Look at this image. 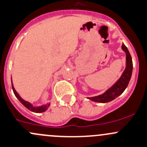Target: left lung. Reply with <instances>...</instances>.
I'll use <instances>...</instances> for the list:
<instances>
[{
	"label": "left lung",
	"instance_id": "1",
	"mask_svg": "<svg viewBox=\"0 0 147 147\" xmlns=\"http://www.w3.org/2000/svg\"><path fill=\"white\" fill-rule=\"evenodd\" d=\"M122 49L126 53V68L123 72L122 76L118 80V82L111 86L110 89H108L105 93L97 96L89 97L88 98L89 99L95 102H99V103H107L115 99L116 97L123 93L127 88L132 76L133 65H132V57H131L130 53L124 44L122 45Z\"/></svg>",
	"mask_w": 147,
	"mask_h": 147
}]
</instances>
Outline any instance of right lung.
<instances>
[{"label":"right lung","mask_w":147,"mask_h":147,"mask_svg":"<svg viewBox=\"0 0 147 147\" xmlns=\"http://www.w3.org/2000/svg\"><path fill=\"white\" fill-rule=\"evenodd\" d=\"M12 90H13V92H14V94H15V96H16L17 98H18V100H19V101H20L21 103H22V104L24 105L26 108H27V109H28L29 111H32V112H34V113H42V112H44V111H46L48 109H49V106H50V103H48V104H46V105H43V106H38V107H34V106H32V105L30 103L24 101V100H23L22 98L20 96L19 94H18V92H17L16 91H15V89H14V86H13V85H12Z\"/></svg>","instance_id":"1"}]
</instances>
